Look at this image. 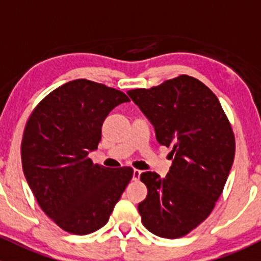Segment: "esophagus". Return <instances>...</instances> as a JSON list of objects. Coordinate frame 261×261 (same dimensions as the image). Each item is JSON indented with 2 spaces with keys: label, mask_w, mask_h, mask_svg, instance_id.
Returning <instances> with one entry per match:
<instances>
[{
  "label": "esophagus",
  "mask_w": 261,
  "mask_h": 261,
  "mask_svg": "<svg viewBox=\"0 0 261 261\" xmlns=\"http://www.w3.org/2000/svg\"><path fill=\"white\" fill-rule=\"evenodd\" d=\"M140 175H141V170L134 169V175H133V179H134V180H139V178H140Z\"/></svg>",
  "instance_id": "34e87169"
}]
</instances>
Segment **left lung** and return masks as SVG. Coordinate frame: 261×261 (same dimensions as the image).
Here are the masks:
<instances>
[{
  "mask_svg": "<svg viewBox=\"0 0 261 261\" xmlns=\"http://www.w3.org/2000/svg\"><path fill=\"white\" fill-rule=\"evenodd\" d=\"M127 94L173 158L165 178L140 175L147 188L138 206L143 225L160 238H181L211 215L222 193L235 158L231 123L211 89L186 74Z\"/></svg>",
  "mask_w": 261,
  "mask_h": 261,
  "instance_id": "left-lung-1",
  "label": "left lung"
}]
</instances>
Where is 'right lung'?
Returning a JSON list of instances; mask_svg holds the SVG:
<instances>
[{"label":"right lung","instance_id":"add662e5","mask_svg":"<svg viewBox=\"0 0 261 261\" xmlns=\"http://www.w3.org/2000/svg\"><path fill=\"white\" fill-rule=\"evenodd\" d=\"M128 101L105 84L70 81L44 97L26 122L23 174L40 208L67 232L103 227L133 178V168L109 169L88 158L101 141L105 118Z\"/></svg>","mask_w":261,"mask_h":261}]
</instances>
